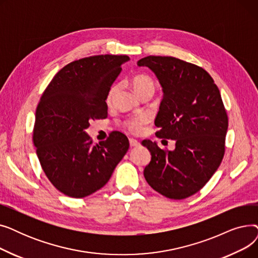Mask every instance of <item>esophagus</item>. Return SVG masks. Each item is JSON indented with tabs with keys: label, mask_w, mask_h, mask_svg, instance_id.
Masks as SVG:
<instances>
[{
	"label": "esophagus",
	"mask_w": 258,
	"mask_h": 258,
	"mask_svg": "<svg viewBox=\"0 0 258 258\" xmlns=\"http://www.w3.org/2000/svg\"><path fill=\"white\" fill-rule=\"evenodd\" d=\"M130 145H131V147H136V146H139V145H140V142L137 141L136 139L130 138Z\"/></svg>",
	"instance_id": "obj_1"
}]
</instances>
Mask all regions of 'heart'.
Returning a JSON list of instances; mask_svg holds the SVG:
<instances>
[{
  "label": "heart",
  "instance_id": "1",
  "mask_svg": "<svg viewBox=\"0 0 258 258\" xmlns=\"http://www.w3.org/2000/svg\"><path fill=\"white\" fill-rule=\"evenodd\" d=\"M132 86L139 96H141L142 94L145 93H154L155 92V83L154 80L147 75H137L135 76L132 80ZM117 92V86L114 85L111 87V89L108 90L107 96H106V101L111 102L115 93ZM148 122V118L145 115H139L136 117H133L124 122V126L134 134H138L139 132L142 131L143 126Z\"/></svg>",
  "mask_w": 258,
  "mask_h": 258
}]
</instances>
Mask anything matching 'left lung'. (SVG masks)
<instances>
[{
  "mask_svg": "<svg viewBox=\"0 0 258 258\" xmlns=\"http://www.w3.org/2000/svg\"><path fill=\"white\" fill-rule=\"evenodd\" d=\"M137 64L150 68L163 91L157 137L175 141L173 151L142 141L152 155L144 178L162 196L186 199L205 186L224 158L228 116L220 90L203 68L179 58L151 55Z\"/></svg>",
  "mask_w": 258,
  "mask_h": 258,
  "instance_id": "1",
  "label": "left lung"
}]
</instances>
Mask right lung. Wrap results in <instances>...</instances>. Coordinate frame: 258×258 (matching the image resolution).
Listing matches in <instances>:
<instances>
[{"instance_id": "add662e5", "label": "right lung", "mask_w": 258, "mask_h": 258, "mask_svg": "<svg viewBox=\"0 0 258 258\" xmlns=\"http://www.w3.org/2000/svg\"><path fill=\"white\" fill-rule=\"evenodd\" d=\"M126 55H95L72 61L53 77L35 112L33 143L49 181L61 194L85 198L99 190L126 154L128 139L113 132L92 144L91 119L107 116L108 90Z\"/></svg>"}]
</instances>
